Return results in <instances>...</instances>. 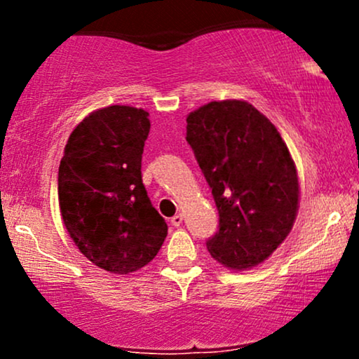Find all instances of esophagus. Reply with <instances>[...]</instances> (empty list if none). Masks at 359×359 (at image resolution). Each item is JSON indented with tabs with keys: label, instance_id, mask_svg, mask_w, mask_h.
<instances>
[{
	"label": "esophagus",
	"instance_id": "1",
	"mask_svg": "<svg viewBox=\"0 0 359 359\" xmlns=\"http://www.w3.org/2000/svg\"><path fill=\"white\" fill-rule=\"evenodd\" d=\"M182 221H184V216H182V214H175V216L172 217V219H170L172 226H175V228H179V226L182 224Z\"/></svg>",
	"mask_w": 359,
	"mask_h": 359
}]
</instances>
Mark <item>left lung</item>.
<instances>
[{"label": "left lung", "mask_w": 359, "mask_h": 359, "mask_svg": "<svg viewBox=\"0 0 359 359\" xmlns=\"http://www.w3.org/2000/svg\"><path fill=\"white\" fill-rule=\"evenodd\" d=\"M185 138L219 212L208 251L233 270L259 265L282 245L297 216L299 177L285 142L269 118L240 100L192 111Z\"/></svg>", "instance_id": "obj_1"}]
</instances>
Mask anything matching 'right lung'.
I'll use <instances>...</instances> for the list:
<instances>
[{"label": "right lung", "instance_id": "1", "mask_svg": "<svg viewBox=\"0 0 359 359\" xmlns=\"http://www.w3.org/2000/svg\"><path fill=\"white\" fill-rule=\"evenodd\" d=\"M148 113L133 106L93 111L69 137L59 167V205L89 262L128 275L148 265L167 236L142 180Z\"/></svg>", "mask_w": 359, "mask_h": 359}]
</instances>
